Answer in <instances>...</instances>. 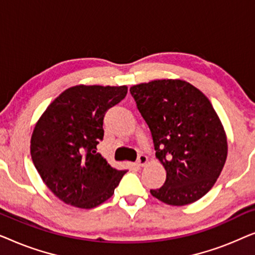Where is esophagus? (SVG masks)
<instances>
[{"mask_svg":"<svg viewBox=\"0 0 255 255\" xmlns=\"http://www.w3.org/2000/svg\"><path fill=\"white\" fill-rule=\"evenodd\" d=\"M146 162H147V156L140 154V155L138 156V159H137V162H135V165H137L138 167H142V166L145 165Z\"/></svg>","mask_w":255,"mask_h":255,"instance_id":"34e87169","label":"esophagus"}]
</instances>
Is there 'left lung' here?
I'll return each mask as SVG.
<instances>
[{"label":"left lung","instance_id":"left-lung-1","mask_svg":"<svg viewBox=\"0 0 255 255\" xmlns=\"http://www.w3.org/2000/svg\"><path fill=\"white\" fill-rule=\"evenodd\" d=\"M151 131L166 181L152 196L169 205L200 200L218 179L228 141L223 125L203 93L182 80H155L130 88Z\"/></svg>","mask_w":255,"mask_h":255}]
</instances>
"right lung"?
<instances>
[{
    "label": "right lung",
    "mask_w": 255,
    "mask_h": 255,
    "mask_svg": "<svg viewBox=\"0 0 255 255\" xmlns=\"http://www.w3.org/2000/svg\"><path fill=\"white\" fill-rule=\"evenodd\" d=\"M128 87L75 86L43 114L31 137V158L48 189L65 203L92 209L113 196L127 170L111 167L96 146L107 111Z\"/></svg>",
    "instance_id": "1"
}]
</instances>
